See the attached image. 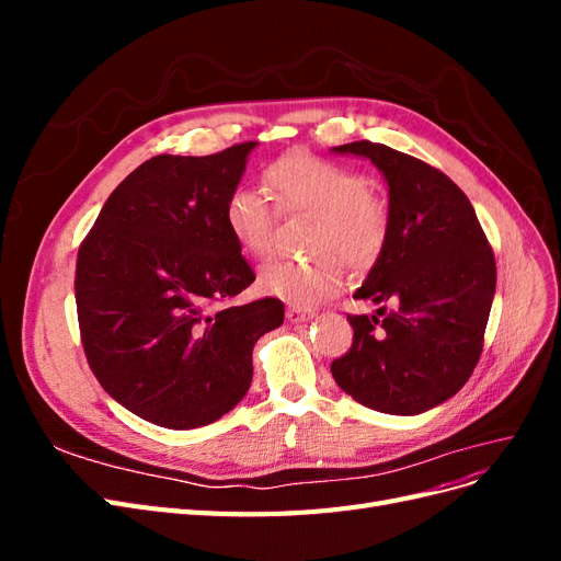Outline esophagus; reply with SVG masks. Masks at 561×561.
Returning <instances> with one entry per match:
<instances>
[{
	"instance_id": "obj_1",
	"label": "esophagus",
	"mask_w": 561,
	"mask_h": 561,
	"mask_svg": "<svg viewBox=\"0 0 561 561\" xmlns=\"http://www.w3.org/2000/svg\"><path fill=\"white\" fill-rule=\"evenodd\" d=\"M285 316L290 322H301V320H311L316 316V311L309 309V307H297V304H290V307H287V311H285Z\"/></svg>"
}]
</instances>
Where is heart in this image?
<instances>
[{
    "label": "heart",
    "mask_w": 561,
    "mask_h": 561,
    "mask_svg": "<svg viewBox=\"0 0 561 561\" xmlns=\"http://www.w3.org/2000/svg\"><path fill=\"white\" fill-rule=\"evenodd\" d=\"M264 182L273 203L252 190H233L225 203V225L243 252L266 257L276 245L278 213L311 215L309 262L274 260L260 271V290L307 307L334 295L344 283V260L353 268L375 264L388 239V210L369 192V180L328 159L287 154L268 163Z\"/></svg>",
    "instance_id": "heart-1"
}]
</instances>
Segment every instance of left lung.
I'll return each instance as SVG.
<instances>
[{
  "label": "left lung",
  "mask_w": 561,
  "mask_h": 561,
  "mask_svg": "<svg viewBox=\"0 0 561 561\" xmlns=\"http://www.w3.org/2000/svg\"><path fill=\"white\" fill-rule=\"evenodd\" d=\"M388 182V239L348 316L353 344L332 377L355 402L412 416L443 404L478 365L496 293V260L468 196L437 168L379 142H348ZM394 304L386 310L385 304Z\"/></svg>",
  "instance_id": "obj_1"
}]
</instances>
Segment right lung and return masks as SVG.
<instances>
[{"mask_svg":"<svg viewBox=\"0 0 561 561\" xmlns=\"http://www.w3.org/2000/svg\"><path fill=\"white\" fill-rule=\"evenodd\" d=\"M159 154L116 186L77 254V316L95 379L163 428L208 426L243 400L252 348L280 328L283 301L222 304L254 280L225 225L248 154Z\"/></svg>","mask_w":561,"mask_h":561,"instance_id":"right-lung-1","label":"right lung"}]
</instances>
